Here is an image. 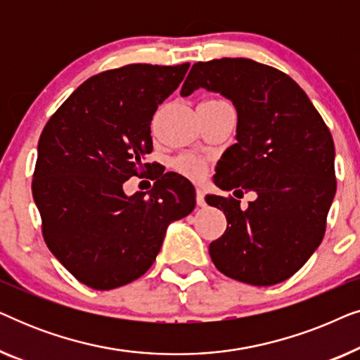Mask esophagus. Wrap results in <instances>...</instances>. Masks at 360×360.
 <instances>
[{
  "instance_id": "esophagus-1",
  "label": "esophagus",
  "mask_w": 360,
  "mask_h": 360,
  "mask_svg": "<svg viewBox=\"0 0 360 360\" xmlns=\"http://www.w3.org/2000/svg\"><path fill=\"white\" fill-rule=\"evenodd\" d=\"M196 205L198 206H205L206 201H205V191L201 188H196Z\"/></svg>"
}]
</instances>
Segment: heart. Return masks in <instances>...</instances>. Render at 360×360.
Returning <instances> with one entry per match:
<instances>
[{"label": "heart", "instance_id": "b5f03b06", "mask_svg": "<svg viewBox=\"0 0 360 360\" xmlns=\"http://www.w3.org/2000/svg\"><path fill=\"white\" fill-rule=\"evenodd\" d=\"M174 167L176 172L184 174L185 176H188L191 180H198L205 175V165L203 162L196 157L191 155H181L174 162Z\"/></svg>", "mask_w": 360, "mask_h": 360}]
</instances>
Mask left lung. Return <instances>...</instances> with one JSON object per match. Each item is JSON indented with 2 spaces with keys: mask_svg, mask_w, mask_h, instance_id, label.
Returning a JSON list of instances; mask_svg holds the SVG:
<instances>
[{
  "mask_svg": "<svg viewBox=\"0 0 360 360\" xmlns=\"http://www.w3.org/2000/svg\"><path fill=\"white\" fill-rule=\"evenodd\" d=\"M198 88L228 98L238 112L236 144L221 155L214 185L257 195L245 210L233 196L206 195L228 221L210 244L211 260L243 283L283 282L323 240L336 195L331 132L297 82L250 58L195 63L180 95Z\"/></svg>",
  "mask_w": 360,
  "mask_h": 360,
  "instance_id": "left-lung-1",
  "label": "left lung"
}]
</instances>
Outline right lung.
I'll return each instance as SVG.
<instances>
[{
    "label": "right lung",
    "instance_id": "1",
    "mask_svg": "<svg viewBox=\"0 0 360 360\" xmlns=\"http://www.w3.org/2000/svg\"><path fill=\"white\" fill-rule=\"evenodd\" d=\"M190 63H132L88 78L44 127L32 196L47 248L86 287L112 290L144 275L167 228L195 208V186L167 172L147 193L126 195L150 172V121Z\"/></svg>",
    "mask_w": 360,
    "mask_h": 360
}]
</instances>
